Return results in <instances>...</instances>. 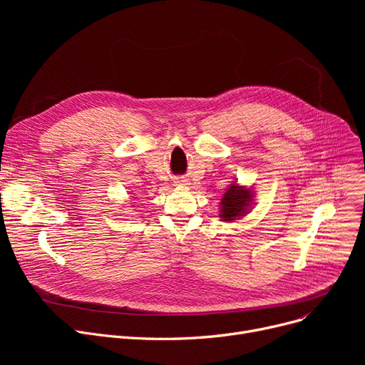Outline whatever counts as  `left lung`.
I'll return each mask as SVG.
<instances>
[{
  "instance_id": "8db88e82",
  "label": "left lung",
  "mask_w": 365,
  "mask_h": 365,
  "mask_svg": "<svg viewBox=\"0 0 365 365\" xmlns=\"http://www.w3.org/2000/svg\"><path fill=\"white\" fill-rule=\"evenodd\" d=\"M250 201H252L250 190L244 189L238 185L229 186L220 202L222 204L220 217L225 222L235 220V217L247 213V207L250 205Z\"/></svg>"
}]
</instances>
